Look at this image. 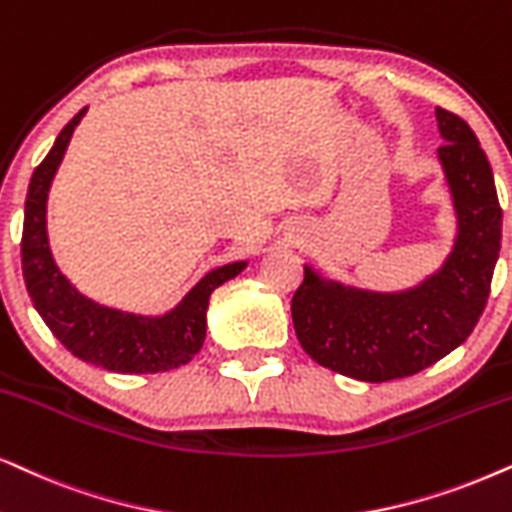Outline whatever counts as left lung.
Listing matches in <instances>:
<instances>
[{
  "mask_svg": "<svg viewBox=\"0 0 512 512\" xmlns=\"http://www.w3.org/2000/svg\"><path fill=\"white\" fill-rule=\"evenodd\" d=\"M444 145L437 159L449 185L456 237L433 275L402 291H371L305 265L291 317L303 350L336 374L367 383L418 374L470 336L489 298L501 249L494 174L473 129L435 108Z\"/></svg>",
  "mask_w": 512,
  "mask_h": 512,
  "instance_id": "1",
  "label": "left lung"
}]
</instances>
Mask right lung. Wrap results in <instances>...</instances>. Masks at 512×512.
Segmentation results:
<instances>
[{
    "label": "right lung",
    "mask_w": 512,
    "mask_h": 512,
    "mask_svg": "<svg viewBox=\"0 0 512 512\" xmlns=\"http://www.w3.org/2000/svg\"><path fill=\"white\" fill-rule=\"evenodd\" d=\"M82 108L30 178L23 218V277L39 317L79 360L117 374H157L188 364L207 336V310L214 289L247 268L249 261L225 263L207 275L164 315H141L110 308L82 294L63 275L51 254L46 202L70 138L86 115Z\"/></svg>",
    "instance_id": "obj_1"
}]
</instances>
